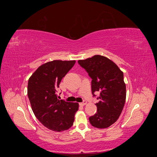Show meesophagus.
I'll return each mask as SVG.
<instances>
[{
	"instance_id": "1",
	"label": "esophagus",
	"mask_w": 157,
	"mask_h": 157,
	"mask_svg": "<svg viewBox=\"0 0 157 157\" xmlns=\"http://www.w3.org/2000/svg\"><path fill=\"white\" fill-rule=\"evenodd\" d=\"M86 103H87V101L84 100V101H83V102H82V103H80V105H81V106H84V105H86Z\"/></svg>"
}]
</instances>
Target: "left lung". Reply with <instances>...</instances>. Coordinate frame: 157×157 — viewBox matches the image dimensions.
<instances>
[{
    "label": "left lung",
    "mask_w": 157,
    "mask_h": 157,
    "mask_svg": "<svg viewBox=\"0 0 157 157\" xmlns=\"http://www.w3.org/2000/svg\"><path fill=\"white\" fill-rule=\"evenodd\" d=\"M92 80V92H99L97 112L89 118L94 127L106 128L119 118L126 101V84L122 71L113 61L100 55L78 60Z\"/></svg>",
    "instance_id": "obj_1"
}]
</instances>
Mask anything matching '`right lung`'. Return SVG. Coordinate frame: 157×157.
I'll return each mask as SVG.
<instances>
[{"label": "right lung", "instance_id": "obj_1", "mask_svg": "<svg viewBox=\"0 0 157 157\" xmlns=\"http://www.w3.org/2000/svg\"><path fill=\"white\" fill-rule=\"evenodd\" d=\"M75 63V60H54L42 64L28 81L27 95L32 110L42 124L55 132L73 126L78 103L58 99L57 90L61 79Z\"/></svg>", "mask_w": 157, "mask_h": 157}]
</instances>
